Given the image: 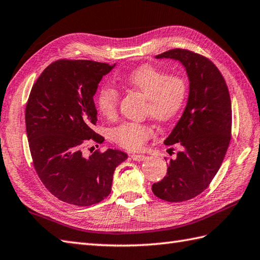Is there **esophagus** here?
<instances>
[{
    "label": "esophagus",
    "instance_id": "1",
    "mask_svg": "<svg viewBox=\"0 0 260 260\" xmlns=\"http://www.w3.org/2000/svg\"><path fill=\"white\" fill-rule=\"evenodd\" d=\"M131 158H132V160H135V161H143V160H146L147 159V157L146 155H143V154H131Z\"/></svg>",
    "mask_w": 260,
    "mask_h": 260
}]
</instances>
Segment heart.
Wrapping results in <instances>:
<instances>
[{
    "mask_svg": "<svg viewBox=\"0 0 260 260\" xmlns=\"http://www.w3.org/2000/svg\"><path fill=\"white\" fill-rule=\"evenodd\" d=\"M147 99L146 112L158 122H168L180 112L187 99V83L180 76L168 73L153 66H141L128 76L119 79ZM119 93L106 84L96 94V107L106 118L113 119L118 111ZM153 134L152 128L142 122H123L112 130L114 142L129 150H140Z\"/></svg>",
    "mask_w": 260,
    "mask_h": 260,
    "instance_id": "1",
    "label": "heart"
}]
</instances>
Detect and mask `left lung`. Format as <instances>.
I'll return each mask as SVG.
<instances>
[{
  "label": "left lung",
  "instance_id": "8db88e82",
  "mask_svg": "<svg viewBox=\"0 0 260 260\" xmlns=\"http://www.w3.org/2000/svg\"><path fill=\"white\" fill-rule=\"evenodd\" d=\"M155 57L181 62L189 79L186 109L165 140L181 151L169 161L167 176L152 184L158 198L180 203L206 190L220 168L232 138V101L222 74L206 56L174 49Z\"/></svg>",
  "mask_w": 260,
  "mask_h": 260
}]
</instances>
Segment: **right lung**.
I'll use <instances>...</instances> for the list:
<instances>
[{
  "mask_svg": "<svg viewBox=\"0 0 260 260\" xmlns=\"http://www.w3.org/2000/svg\"><path fill=\"white\" fill-rule=\"evenodd\" d=\"M113 66L90 60H57L33 84L25 125L33 166L57 199L80 207L100 203L111 192L117 167L128 158L120 150H96L84 157L86 142L102 143L95 134L93 95Z\"/></svg>",
  "mask_w": 260,
  "mask_h": 260,
  "instance_id": "right-lung-1",
  "label": "right lung"
}]
</instances>
